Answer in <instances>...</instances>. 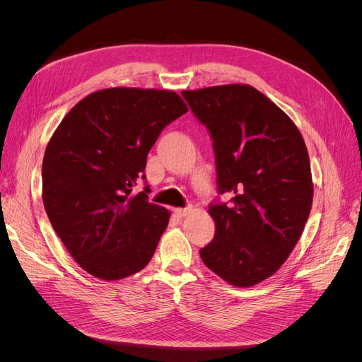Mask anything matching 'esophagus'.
<instances>
[{"instance_id":"34e87169","label":"esophagus","mask_w":362,"mask_h":362,"mask_svg":"<svg viewBox=\"0 0 362 362\" xmlns=\"http://www.w3.org/2000/svg\"><path fill=\"white\" fill-rule=\"evenodd\" d=\"M187 213H189V208H175V210H173V214L180 217V218L184 217Z\"/></svg>"}]
</instances>
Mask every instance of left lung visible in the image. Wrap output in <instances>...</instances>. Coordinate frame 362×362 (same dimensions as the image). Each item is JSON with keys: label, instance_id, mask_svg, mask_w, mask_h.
Here are the masks:
<instances>
[{"label": "left lung", "instance_id": "obj_1", "mask_svg": "<svg viewBox=\"0 0 362 362\" xmlns=\"http://www.w3.org/2000/svg\"><path fill=\"white\" fill-rule=\"evenodd\" d=\"M213 140L218 196L204 264L235 287L272 276L299 242L311 211L310 157L299 129L247 84L181 92Z\"/></svg>", "mask_w": 362, "mask_h": 362}]
</instances>
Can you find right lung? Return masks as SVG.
<instances>
[{
	"label": "right lung",
	"instance_id": "right-lung-1",
	"mask_svg": "<svg viewBox=\"0 0 362 362\" xmlns=\"http://www.w3.org/2000/svg\"><path fill=\"white\" fill-rule=\"evenodd\" d=\"M187 113L175 92L98 90L63 117L42 163V198L72 258L90 275L116 281L140 272L169 223L151 204L146 157L161 131ZM144 180L139 194L134 187Z\"/></svg>",
	"mask_w": 362,
	"mask_h": 362
}]
</instances>
